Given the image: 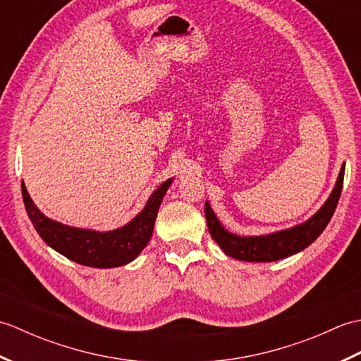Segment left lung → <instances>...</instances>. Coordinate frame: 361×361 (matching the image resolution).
<instances>
[{
  "label": "left lung",
  "mask_w": 361,
  "mask_h": 361,
  "mask_svg": "<svg viewBox=\"0 0 361 361\" xmlns=\"http://www.w3.org/2000/svg\"><path fill=\"white\" fill-rule=\"evenodd\" d=\"M344 180V164L336 180V185L332 190L331 197L323 204L315 216L309 219L304 224L293 226L290 229H283L267 235L256 237H240L228 233L226 229L220 225L216 214L211 209L209 203L204 204L206 224H208L209 234L212 239L217 242L219 247L225 251V255L231 256L239 260H247V262H273L283 257H288L295 252H299L307 248L312 242H315L319 234L324 231L329 221H331L336 204H338L341 189Z\"/></svg>",
  "instance_id": "obj_1"
}]
</instances>
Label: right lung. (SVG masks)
<instances>
[{"label": "right lung", "mask_w": 361, "mask_h": 361, "mask_svg": "<svg viewBox=\"0 0 361 361\" xmlns=\"http://www.w3.org/2000/svg\"><path fill=\"white\" fill-rule=\"evenodd\" d=\"M171 183L172 178L164 181L152 194L145 208L130 224L106 233L71 228L43 216L29 197L25 183H21V194L35 231L51 248L80 265L113 268L132 262L149 243L159 204Z\"/></svg>", "instance_id": "add662e5"}]
</instances>
